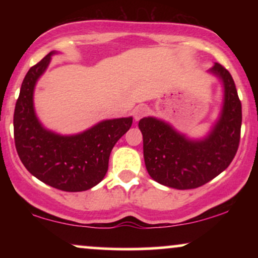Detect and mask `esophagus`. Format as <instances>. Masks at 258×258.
<instances>
[{
    "mask_svg": "<svg viewBox=\"0 0 258 258\" xmlns=\"http://www.w3.org/2000/svg\"><path fill=\"white\" fill-rule=\"evenodd\" d=\"M147 114H148V108L146 105H138L137 108L133 110V117H135L136 121L141 120L142 117L146 116Z\"/></svg>",
    "mask_w": 258,
    "mask_h": 258,
    "instance_id": "esophagus-1",
    "label": "esophagus"
}]
</instances>
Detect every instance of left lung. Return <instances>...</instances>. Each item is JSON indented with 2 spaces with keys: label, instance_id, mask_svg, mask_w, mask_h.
I'll use <instances>...</instances> for the list:
<instances>
[{
  "label": "left lung",
  "instance_id": "obj_1",
  "mask_svg": "<svg viewBox=\"0 0 258 258\" xmlns=\"http://www.w3.org/2000/svg\"><path fill=\"white\" fill-rule=\"evenodd\" d=\"M209 73L221 81L223 100L218 117L204 137L190 138L158 117L139 120L148 173L168 188L184 190L206 184L229 166L238 150L241 103L234 80L218 63Z\"/></svg>",
  "mask_w": 258,
  "mask_h": 258
}]
</instances>
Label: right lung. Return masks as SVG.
Wrapping results in <instances>:
<instances>
[{
	"label": "right lung",
	"mask_w": 258,
	"mask_h": 258,
	"mask_svg": "<svg viewBox=\"0 0 258 258\" xmlns=\"http://www.w3.org/2000/svg\"><path fill=\"white\" fill-rule=\"evenodd\" d=\"M58 53H48L23 80L14 110V142L23 165L32 176L59 190L84 191L104 178L112 148L128 131L133 117L103 120L76 135L46 128L35 111L34 92L52 55Z\"/></svg>",
	"instance_id": "obj_1"
}]
</instances>
